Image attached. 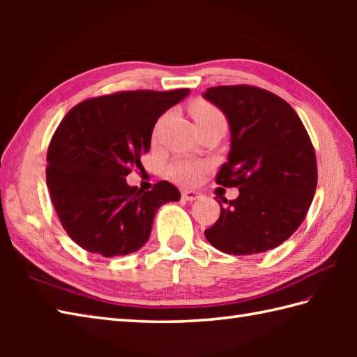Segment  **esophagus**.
Returning <instances> with one entry per match:
<instances>
[{"label":"esophagus","instance_id":"34e87169","mask_svg":"<svg viewBox=\"0 0 357 357\" xmlns=\"http://www.w3.org/2000/svg\"><path fill=\"white\" fill-rule=\"evenodd\" d=\"M201 198H202L201 192L183 190V199H185V201H196V199H201Z\"/></svg>","mask_w":357,"mask_h":357}]
</instances>
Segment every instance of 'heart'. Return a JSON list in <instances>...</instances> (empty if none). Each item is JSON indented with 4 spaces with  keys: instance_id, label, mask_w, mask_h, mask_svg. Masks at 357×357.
<instances>
[{
    "instance_id": "b5f03b06",
    "label": "heart",
    "mask_w": 357,
    "mask_h": 357,
    "mask_svg": "<svg viewBox=\"0 0 357 357\" xmlns=\"http://www.w3.org/2000/svg\"><path fill=\"white\" fill-rule=\"evenodd\" d=\"M192 115L195 118L196 127L210 123H224V118L213 105L206 101H198L192 105ZM207 170V164L195 159L181 158L169 165V174L181 184H195L199 181L202 173Z\"/></svg>"
}]
</instances>
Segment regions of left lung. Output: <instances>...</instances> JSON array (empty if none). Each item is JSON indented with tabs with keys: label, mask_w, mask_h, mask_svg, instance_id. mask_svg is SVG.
I'll return each instance as SVG.
<instances>
[{
	"label": "left lung",
	"mask_w": 357,
	"mask_h": 357,
	"mask_svg": "<svg viewBox=\"0 0 357 357\" xmlns=\"http://www.w3.org/2000/svg\"><path fill=\"white\" fill-rule=\"evenodd\" d=\"M202 96L230 128V151L216 183L239 188L229 206L219 202L221 216L204 234L227 255L276 248L299 229L316 192V156L305 127L290 104L259 87H210Z\"/></svg>",
	"instance_id": "1"
}]
</instances>
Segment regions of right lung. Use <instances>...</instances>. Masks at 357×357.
<instances>
[{
  "label": "right lung",
  "mask_w": 357,
  "mask_h": 357,
  "mask_svg": "<svg viewBox=\"0 0 357 357\" xmlns=\"http://www.w3.org/2000/svg\"><path fill=\"white\" fill-rule=\"evenodd\" d=\"M188 93L190 89L105 95L64 116L50 141L45 178L59 221L79 247L104 257L138 252L159 207L181 199L167 181L141 192L126 176L141 167L158 118Z\"/></svg>",
  "instance_id": "1"
}]
</instances>
